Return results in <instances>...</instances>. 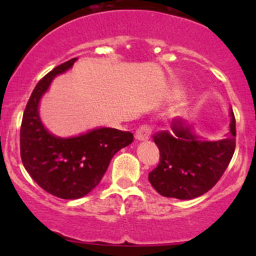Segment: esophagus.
<instances>
[{
	"label": "esophagus",
	"mask_w": 256,
	"mask_h": 256,
	"mask_svg": "<svg viewBox=\"0 0 256 256\" xmlns=\"http://www.w3.org/2000/svg\"><path fill=\"white\" fill-rule=\"evenodd\" d=\"M151 134H152V126L148 125V124H142V125L136 130L135 138H138V141L148 140Z\"/></svg>",
	"instance_id": "obj_1"
}]
</instances>
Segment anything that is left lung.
Instances as JSON below:
<instances>
[{
    "label": "left lung",
    "mask_w": 256,
    "mask_h": 256,
    "mask_svg": "<svg viewBox=\"0 0 256 256\" xmlns=\"http://www.w3.org/2000/svg\"><path fill=\"white\" fill-rule=\"evenodd\" d=\"M230 131L214 142L200 141L182 118L172 120L171 131H158L154 141L160 162L148 174L152 187L164 197L193 200L207 193L226 172L236 151V118Z\"/></svg>",
    "instance_id": "1"
}]
</instances>
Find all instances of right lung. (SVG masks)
Returning a JSON list of instances; mask_svg holds the SVG:
<instances>
[{
	"label": "right lung",
	"mask_w": 256,
	"mask_h": 256,
	"mask_svg": "<svg viewBox=\"0 0 256 256\" xmlns=\"http://www.w3.org/2000/svg\"><path fill=\"white\" fill-rule=\"evenodd\" d=\"M78 58L56 66L36 85L20 124V158L40 188L63 200L84 197L96 187L114 154L134 141L128 131L102 128L78 138L50 135L40 120L38 102L54 76L72 68Z\"/></svg>",
	"instance_id": "1"
}]
</instances>
